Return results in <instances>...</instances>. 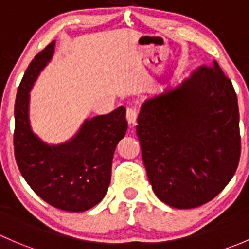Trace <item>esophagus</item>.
<instances>
[{
    "label": "esophagus",
    "mask_w": 249,
    "mask_h": 249,
    "mask_svg": "<svg viewBox=\"0 0 249 249\" xmlns=\"http://www.w3.org/2000/svg\"><path fill=\"white\" fill-rule=\"evenodd\" d=\"M126 119L129 122V124L131 126H134L136 124V119H137V109L134 108V107H129L126 110Z\"/></svg>",
    "instance_id": "34e87169"
}]
</instances>
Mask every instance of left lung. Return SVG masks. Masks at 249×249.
I'll use <instances>...</instances> for the list:
<instances>
[{"label":"left lung","mask_w":249,"mask_h":249,"mask_svg":"<svg viewBox=\"0 0 249 249\" xmlns=\"http://www.w3.org/2000/svg\"><path fill=\"white\" fill-rule=\"evenodd\" d=\"M238 120L231 80L217 61L145 100L136 131L155 195L180 210L214 199L237 169Z\"/></svg>","instance_id":"obj_1"}]
</instances>
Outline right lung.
Here are the masks:
<instances>
[{
	"mask_svg": "<svg viewBox=\"0 0 249 249\" xmlns=\"http://www.w3.org/2000/svg\"><path fill=\"white\" fill-rule=\"evenodd\" d=\"M55 42L35 56L18 88L14 154L27 184L42 200L67 212H84L104 199L110 183L115 147L127 130L126 109L84 120L61 144H48L34 134L29 119L30 91L54 54Z\"/></svg>",
	"mask_w": 249,
	"mask_h": 249,
	"instance_id": "add662e5",
	"label": "right lung"
}]
</instances>
